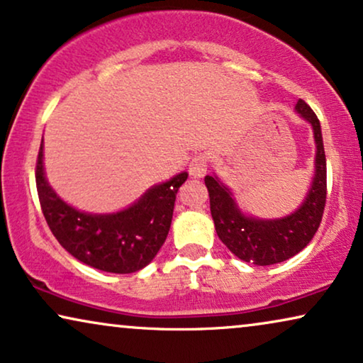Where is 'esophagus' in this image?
<instances>
[{
	"label": "esophagus",
	"mask_w": 363,
	"mask_h": 363,
	"mask_svg": "<svg viewBox=\"0 0 363 363\" xmlns=\"http://www.w3.org/2000/svg\"><path fill=\"white\" fill-rule=\"evenodd\" d=\"M208 165H210V158L205 153H198L191 158L190 165H188V173L193 178H201L208 170Z\"/></svg>",
	"instance_id": "34e87169"
}]
</instances>
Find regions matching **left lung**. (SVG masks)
Returning a JSON list of instances; mask_svg holds the SVG:
<instances>
[{
	"label": "left lung",
	"mask_w": 363,
	"mask_h": 363,
	"mask_svg": "<svg viewBox=\"0 0 363 363\" xmlns=\"http://www.w3.org/2000/svg\"><path fill=\"white\" fill-rule=\"evenodd\" d=\"M296 111L312 125L315 138V172L306 200L289 216L257 220L238 208L231 191L216 177H205L215 230L228 250L240 259L256 266H269L289 259L309 245L319 230L327 196V165L319 118L299 99Z\"/></svg>",
	"instance_id": "1"
}]
</instances>
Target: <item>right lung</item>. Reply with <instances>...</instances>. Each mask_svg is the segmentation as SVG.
<instances>
[{"mask_svg": "<svg viewBox=\"0 0 363 363\" xmlns=\"http://www.w3.org/2000/svg\"><path fill=\"white\" fill-rule=\"evenodd\" d=\"M188 173L152 186L140 200L112 215H91L69 206L49 186L43 167V142L36 162V188L49 230L64 250L84 264L116 274L145 267L167 240L175 198Z\"/></svg>", "mask_w": 363, "mask_h": 363, "instance_id": "add662e5", "label": "right lung"}]
</instances>
